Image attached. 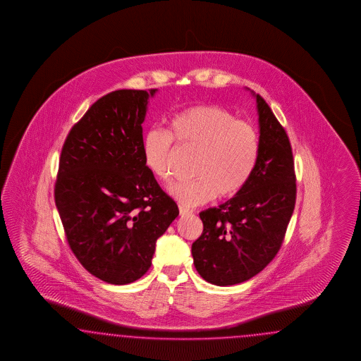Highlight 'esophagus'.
Instances as JSON below:
<instances>
[{"label":"esophagus","instance_id":"34e87169","mask_svg":"<svg viewBox=\"0 0 361 361\" xmlns=\"http://www.w3.org/2000/svg\"><path fill=\"white\" fill-rule=\"evenodd\" d=\"M178 210H180V216H185V214H190V213H192L190 209L185 208V207H183V205L178 207Z\"/></svg>","mask_w":361,"mask_h":361}]
</instances>
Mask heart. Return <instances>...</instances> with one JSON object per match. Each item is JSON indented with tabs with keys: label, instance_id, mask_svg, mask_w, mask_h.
<instances>
[{
	"label": "heart",
	"instance_id": "1",
	"mask_svg": "<svg viewBox=\"0 0 361 361\" xmlns=\"http://www.w3.org/2000/svg\"><path fill=\"white\" fill-rule=\"evenodd\" d=\"M172 139L200 151L193 169L196 178L168 186V193L185 207L240 193L259 156V137L250 123L238 121L219 106H193L169 118L168 133L153 128L142 135V164L157 180L169 177Z\"/></svg>",
	"mask_w": 361,
	"mask_h": 361
}]
</instances>
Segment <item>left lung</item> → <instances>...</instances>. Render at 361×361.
<instances>
[{"instance_id":"obj_1","label":"left lung","mask_w":361,"mask_h":361,"mask_svg":"<svg viewBox=\"0 0 361 361\" xmlns=\"http://www.w3.org/2000/svg\"><path fill=\"white\" fill-rule=\"evenodd\" d=\"M247 90L257 102L258 161L240 193L200 213L204 231L192 245L197 271L216 286L242 283L262 271L281 249L295 208L288 136L262 97Z\"/></svg>"}]
</instances>
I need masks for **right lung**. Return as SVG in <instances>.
Masks as SVG:
<instances>
[{
    "mask_svg": "<svg viewBox=\"0 0 361 361\" xmlns=\"http://www.w3.org/2000/svg\"><path fill=\"white\" fill-rule=\"evenodd\" d=\"M157 90H118L97 100L66 139L55 205L88 273L111 284L148 271L156 240L178 216L142 164V121Z\"/></svg>",
    "mask_w": 361,
    "mask_h": 361,
    "instance_id": "1",
    "label": "right lung"
}]
</instances>
